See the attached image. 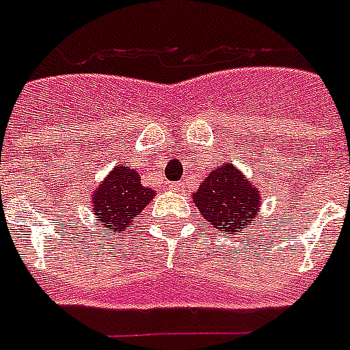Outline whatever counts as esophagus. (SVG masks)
Here are the masks:
<instances>
[{
  "instance_id": "34e87169",
  "label": "esophagus",
  "mask_w": 350,
  "mask_h": 350,
  "mask_svg": "<svg viewBox=\"0 0 350 350\" xmlns=\"http://www.w3.org/2000/svg\"><path fill=\"white\" fill-rule=\"evenodd\" d=\"M167 190H170V192H183V187L180 183H169L167 185Z\"/></svg>"
}]
</instances>
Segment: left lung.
<instances>
[{
  "instance_id": "8db88e82",
  "label": "left lung",
  "mask_w": 350,
  "mask_h": 350,
  "mask_svg": "<svg viewBox=\"0 0 350 350\" xmlns=\"http://www.w3.org/2000/svg\"><path fill=\"white\" fill-rule=\"evenodd\" d=\"M192 199L211 228L234 234L251 228L252 220L258 219L261 192L239 167L226 161L211 170Z\"/></svg>"
}]
</instances>
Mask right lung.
Instances as JSON below:
<instances>
[{"label":"right lung","instance_id":"right-lung-1","mask_svg":"<svg viewBox=\"0 0 350 350\" xmlns=\"http://www.w3.org/2000/svg\"><path fill=\"white\" fill-rule=\"evenodd\" d=\"M154 198V190L144 187L140 174L131 167L116 165L92 190L94 215L110 233L133 228V219Z\"/></svg>","mask_w":350,"mask_h":350}]
</instances>
